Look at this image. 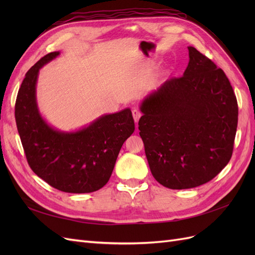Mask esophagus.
Here are the masks:
<instances>
[{
  "label": "esophagus",
  "instance_id": "1",
  "mask_svg": "<svg viewBox=\"0 0 255 255\" xmlns=\"http://www.w3.org/2000/svg\"><path fill=\"white\" fill-rule=\"evenodd\" d=\"M132 114H133V117H134L135 122L137 123V122H138V120H139V118L141 117V112H140L139 110L134 109V110L132 111Z\"/></svg>",
  "mask_w": 255,
  "mask_h": 255
}]
</instances>
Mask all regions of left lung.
<instances>
[{
  "label": "left lung",
  "mask_w": 255,
  "mask_h": 255,
  "mask_svg": "<svg viewBox=\"0 0 255 255\" xmlns=\"http://www.w3.org/2000/svg\"><path fill=\"white\" fill-rule=\"evenodd\" d=\"M188 51L184 74L143 100L138 122L152 175L170 189L200 186L228 165L238 121L226 73L194 47Z\"/></svg>",
  "instance_id": "left-lung-1"
}]
</instances>
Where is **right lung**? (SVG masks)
<instances>
[{"mask_svg":"<svg viewBox=\"0 0 255 255\" xmlns=\"http://www.w3.org/2000/svg\"><path fill=\"white\" fill-rule=\"evenodd\" d=\"M58 55L47 54L25 74L14 106L18 132L30 169L43 181L60 191L92 192L109 182L135 123L132 112L126 109L104 115L76 132L50 127L38 111L36 83L40 68Z\"/></svg>","mask_w":255,"mask_h":255,"instance_id":"obj_1","label":"right lung"}]
</instances>
